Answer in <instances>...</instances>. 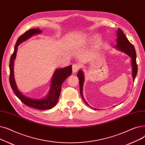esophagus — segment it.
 I'll list each match as a JSON object with an SVG mask.
<instances>
[{
  "mask_svg": "<svg viewBox=\"0 0 145 145\" xmlns=\"http://www.w3.org/2000/svg\"><path fill=\"white\" fill-rule=\"evenodd\" d=\"M80 68V65L77 64V63H74L72 65V71H73V73L77 72L79 71V69Z\"/></svg>",
  "mask_w": 145,
  "mask_h": 145,
  "instance_id": "esophagus-1",
  "label": "esophagus"
}]
</instances>
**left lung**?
<instances>
[{
  "instance_id": "1",
  "label": "left lung",
  "mask_w": 145,
  "mask_h": 145,
  "mask_svg": "<svg viewBox=\"0 0 145 145\" xmlns=\"http://www.w3.org/2000/svg\"><path fill=\"white\" fill-rule=\"evenodd\" d=\"M117 44L116 45V48L121 52L126 53V54L130 56L132 58V77L133 79V81H135V79L136 76L138 73V65L136 63V53L135 49L134 46L128 40L123 32L120 29L118 28L117 31ZM78 77L79 79V85H80V95L82 97L83 101L89 106H90L88 103L85 100L82 94L83 90V82H84V76H83V72L82 71H79L78 74ZM97 110L96 109H94Z\"/></svg>"
}]
</instances>
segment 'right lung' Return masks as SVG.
I'll return each mask as SVG.
<instances>
[{"instance_id": "add662e5", "label": "right lung", "mask_w": 145, "mask_h": 145, "mask_svg": "<svg viewBox=\"0 0 145 145\" xmlns=\"http://www.w3.org/2000/svg\"><path fill=\"white\" fill-rule=\"evenodd\" d=\"M40 33H41V30L40 29H32L27 30L25 33L20 36L18 39L16 44H15L14 52L11 55L10 59L9 81L11 88L14 94L21 101V102H22L25 105L30 106V107L40 110H46L53 108L57 103L60 93L62 83L72 74V65H70L69 66H67L65 68L57 69L55 71L52 80L50 92L47 97L43 99H30L24 96L20 92V91L18 90L16 86V83H15L13 75V63L14 60L16 57L17 47L20 43L27 40L33 35Z\"/></svg>"}]
</instances>
